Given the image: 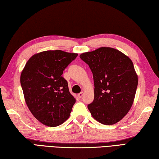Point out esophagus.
Segmentation results:
<instances>
[{
	"instance_id": "esophagus-1",
	"label": "esophagus",
	"mask_w": 159,
	"mask_h": 159,
	"mask_svg": "<svg viewBox=\"0 0 159 159\" xmlns=\"http://www.w3.org/2000/svg\"><path fill=\"white\" fill-rule=\"evenodd\" d=\"M83 95H84V92H81V93H80L79 95H78V97H79V98H81L83 96Z\"/></svg>"
}]
</instances>
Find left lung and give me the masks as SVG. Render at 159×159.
<instances>
[{
  "instance_id": "1",
  "label": "left lung",
  "mask_w": 159,
  "mask_h": 159,
  "mask_svg": "<svg viewBox=\"0 0 159 159\" xmlns=\"http://www.w3.org/2000/svg\"><path fill=\"white\" fill-rule=\"evenodd\" d=\"M92 71L95 98L88 104L92 116L104 125L120 121L130 111L138 78L133 63L120 51L109 47L80 54Z\"/></svg>"
}]
</instances>
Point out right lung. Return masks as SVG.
I'll use <instances>...</instances> for the list:
<instances>
[{
    "label": "right lung",
    "instance_id": "right-lung-1",
    "mask_svg": "<svg viewBox=\"0 0 159 159\" xmlns=\"http://www.w3.org/2000/svg\"><path fill=\"white\" fill-rule=\"evenodd\" d=\"M77 56L62 50L43 51L32 56L21 71L20 83L26 104L43 124L56 127L69 117L76 99L61 75Z\"/></svg>",
    "mask_w": 159,
    "mask_h": 159
}]
</instances>
